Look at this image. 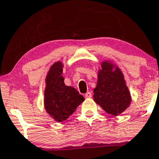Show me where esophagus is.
<instances>
[{"mask_svg":"<svg viewBox=\"0 0 159 159\" xmlns=\"http://www.w3.org/2000/svg\"><path fill=\"white\" fill-rule=\"evenodd\" d=\"M92 97V93L90 92H88V93H86V94H85V98L86 99H89V98Z\"/></svg>","mask_w":159,"mask_h":159,"instance_id":"1","label":"esophagus"}]
</instances>
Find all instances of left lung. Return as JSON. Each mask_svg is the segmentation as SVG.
<instances>
[{"instance_id":"obj_1","label":"left lung","mask_w":159,"mask_h":159,"mask_svg":"<svg viewBox=\"0 0 159 159\" xmlns=\"http://www.w3.org/2000/svg\"><path fill=\"white\" fill-rule=\"evenodd\" d=\"M93 100L108 114L114 116L120 115L130 106L132 96L123 73L109 60L101 62L97 84L93 89Z\"/></svg>"}]
</instances>
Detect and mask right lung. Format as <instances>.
<instances>
[{"label":"right lung","mask_w":159,"mask_h":159,"mask_svg":"<svg viewBox=\"0 0 159 159\" xmlns=\"http://www.w3.org/2000/svg\"><path fill=\"white\" fill-rule=\"evenodd\" d=\"M63 63L55 62L45 80L43 104L45 110L55 121L66 120L84 101V97L73 86H66L63 76Z\"/></svg>","instance_id":"add662e5"}]
</instances>
